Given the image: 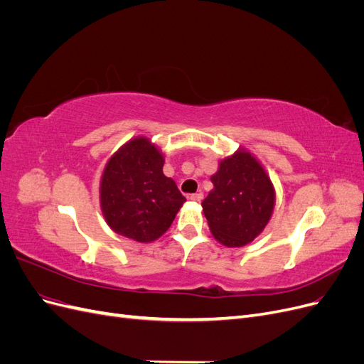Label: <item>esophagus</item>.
Segmentation results:
<instances>
[{
	"label": "esophagus",
	"instance_id": "34e87169",
	"mask_svg": "<svg viewBox=\"0 0 364 364\" xmlns=\"http://www.w3.org/2000/svg\"><path fill=\"white\" fill-rule=\"evenodd\" d=\"M190 200L193 202H202L203 200V193H196L190 196Z\"/></svg>",
	"mask_w": 364,
	"mask_h": 364
}]
</instances>
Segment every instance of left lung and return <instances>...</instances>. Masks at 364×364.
Listing matches in <instances>:
<instances>
[{
    "label": "left lung",
    "mask_w": 364,
    "mask_h": 364,
    "mask_svg": "<svg viewBox=\"0 0 364 364\" xmlns=\"http://www.w3.org/2000/svg\"><path fill=\"white\" fill-rule=\"evenodd\" d=\"M214 188L202 202L214 238L226 247H241L267 226L274 208V188L259 161L240 147L218 162Z\"/></svg>",
    "instance_id": "left-lung-1"
}]
</instances>
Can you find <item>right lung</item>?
<instances>
[{
    "label": "right lung",
    "mask_w": 364,
    "mask_h": 364,
    "mask_svg": "<svg viewBox=\"0 0 364 364\" xmlns=\"http://www.w3.org/2000/svg\"><path fill=\"white\" fill-rule=\"evenodd\" d=\"M164 155L146 136L121 146L100 181L102 213L114 232L151 243L167 232L185 197L162 171Z\"/></svg>",
    "instance_id": "right-lung-1"
}]
</instances>
